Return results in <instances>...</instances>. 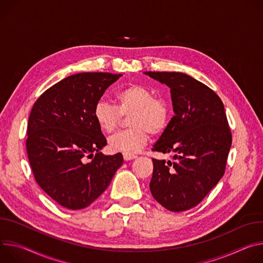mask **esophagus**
<instances>
[{
	"mask_svg": "<svg viewBox=\"0 0 263 263\" xmlns=\"http://www.w3.org/2000/svg\"><path fill=\"white\" fill-rule=\"evenodd\" d=\"M123 158L125 161H130V160H134L136 158L135 155H123Z\"/></svg>",
	"mask_w": 263,
	"mask_h": 263,
	"instance_id": "esophagus-1",
	"label": "esophagus"
}]
</instances>
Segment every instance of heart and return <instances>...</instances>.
<instances>
[{
    "label": "heart",
    "instance_id": "heart-1",
    "mask_svg": "<svg viewBox=\"0 0 263 263\" xmlns=\"http://www.w3.org/2000/svg\"><path fill=\"white\" fill-rule=\"evenodd\" d=\"M132 115L127 130L117 133L108 139V147L114 153L134 155L139 153L148 141V133L162 134L169 122L170 108L166 100L155 97L146 86L129 84L115 95V105L98 101L93 116L99 128L112 133L121 122L122 116Z\"/></svg>",
    "mask_w": 263,
    "mask_h": 263
}]
</instances>
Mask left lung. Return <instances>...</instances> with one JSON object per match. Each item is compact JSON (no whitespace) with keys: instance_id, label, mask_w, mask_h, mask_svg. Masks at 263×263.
<instances>
[{"instance_id":"obj_1","label":"left lung","mask_w":263,"mask_h":263,"mask_svg":"<svg viewBox=\"0 0 263 263\" xmlns=\"http://www.w3.org/2000/svg\"><path fill=\"white\" fill-rule=\"evenodd\" d=\"M170 89L174 116L153 151L173 162L153 159L149 184L169 211L189 210L205 198L224 173L232 144L223 103L210 87L181 72H144Z\"/></svg>"}]
</instances>
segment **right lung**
<instances>
[{
  "mask_svg": "<svg viewBox=\"0 0 263 263\" xmlns=\"http://www.w3.org/2000/svg\"><path fill=\"white\" fill-rule=\"evenodd\" d=\"M121 76L102 72L71 75L48 89L29 116L26 147L34 178L67 209L90 206L123 164L121 154L100 153L106 139L93 116L105 90ZM86 157L93 160L86 162Z\"/></svg>",
  "mask_w": 263,
  "mask_h": 263,
  "instance_id": "obj_1",
  "label": "right lung"
}]
</instances>
